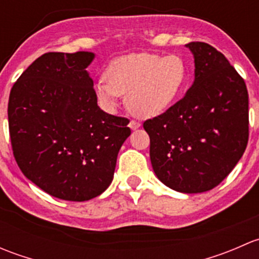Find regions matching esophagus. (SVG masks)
Masks as SVG:
<instances>
[{
	"label": "esophagus",
	"mask_w": 259,
	"mask_h": 259,
	"mask_svg": "<svg viewBox=\"0 0 259 259\" xmlns=\"http://www.w3.org/2000/svg\"><path fill=\"white\" fill-rule=\"evenodd\" d=\"M129 127H130V129H132V130L139 129V127H140V122L135 121V120H132V121L129 122Z\"/></svg>",
	"instance_id": "obj_1"
}]
</instances>
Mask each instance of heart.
Returning a JSON list of instances; mask_svg holds the SVG:
<instances>
[{
  "mask_svg": "<svg viewBox=\"0 0 259 259\" xmlns=\"http://www.w3.org/2000/svg\"><path fill=\"white\" fill-rule=\"evenodd\" d=\"M188 79V65L178 55L138 52L114 59L106 66L104 79L94 83V95L108 111H113L119 96L125 95L133 114L150 119L177 103Z\"/></svg>",
  "mask_w": 259,
  "mask_h": 259,
  "instance_id": "heart-1",
  "label": "heart"
}]
</instances>
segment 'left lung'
I'll use <instances>...</instances> for the list:
<instances>
[{
    "label": "left lung",
    "instance_id": "1",
    "mask_svg": "<svg viewBox=\"0 0 259 259\" xmlns=\"http://www.w3.org/2000/svg\"><path fill=\"white\" fill-rule=\"evenodd\" d=\"M194 81L182 100L149 119L150 160L163 184L180 193L213 189L242 158L248 143V91L222 52L205 42L185 45Z\"/></svg>",
    "mask_w": 259,
    "mask_h": 259
}]
</instances>
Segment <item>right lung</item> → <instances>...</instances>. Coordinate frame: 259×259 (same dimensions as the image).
<instances>
[{
  "label": "right lung",
  "instance_id": "add662e5",
  "mask_svg": "<svg viewBox=\"0 0 259 259\" xmlns=\"http://www.w3.org/2000/svg\"><path fill=\"white\" fill-rule=\"evenodd\" d=\"M94 52H48L12 86L9 127L21 171L55 198L93 199L114 178L129 120L98 106L86 69Z\"/></svg>",
  "mask_w": 259,
  "mask_h": 259
}]
</instances>
